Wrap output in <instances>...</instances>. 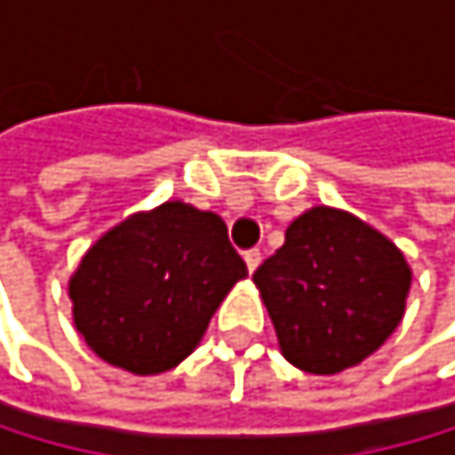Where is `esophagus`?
Returning a JSON list of instances; mask_svg holds the SVG:
<instances>
[{
	"mask_svg": "<svg viewBox=\"0 0 455 455\" xmlns=\"http://www.w3.org/2000/svg\"><path fill=\"white\" fill-rule=\"evenodd\" d=\"M244 264H247L250 272H255L258 264H261V252H258V250H247V252H244Z\"/></svg>",
	"mask_w": 455,
	"mask_h": 455,
	"instance_id": "esophagus-1",
	"label": "esophagus"
}]
</instances>
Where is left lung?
I'll list each match as a JSON object with an SVG mask.
<instances>
[{
  "label": "left lung",
  "mask_w": 455,
  "mask_h": 455,
  "mask_svg": "<svg viewBox=\"0 0 455 455\" xmlns=\"http://www.w3.org/2000/svg\"><path fill=\"white\" fill-rule=\"evenodd\" d=\"M252 281L286 361L311 375H336L395 333L411 269L384 233L347 211L316 205L286 228L283 247Z\"/></svg>",
  "instance_id": "1"
}]
</instances>
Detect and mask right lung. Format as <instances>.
<instances>
[{
	"instance_id": "add662e5",
	"label": "right lung",
	"mask_w": 455,
	"mask_h": 455,
	"mask_svg": "<svg viewBox=\"0 0 455 455\" xmlns=\"http://www.w3.org/2000/svg\"><path fill=\"white\" fill-rule=\"evenodd\" d=\"M242 277L247 267L222 216L174 200L110 228L83 255L68 297L77 331L102 361L158 375L200 345Z\"/></svg>"
}]
</instances>
